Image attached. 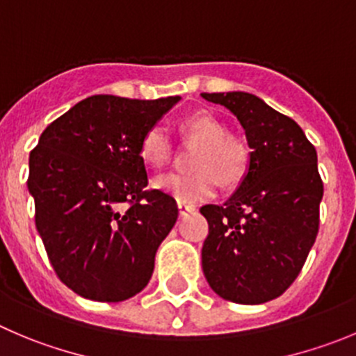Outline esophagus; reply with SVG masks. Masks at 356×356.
I'll list each match as a JSON object with an SVG mask.
<instances>
[{"instance_id": "34e87169", "label": "esophagus", "mask_w": 356, "mask_h": 356, "mask_svg": "<svg viewBox=\"0 0 356 356\" xmlns=\"http://www.w3.org/2000/svg\"><path fill=\"white\" fill-rule=\"evenodd\" d=\"M194 209L195 208L192 204H184V202H178V213H180V216L187 215V213H192Z\"/></svg>"}]
</instances>
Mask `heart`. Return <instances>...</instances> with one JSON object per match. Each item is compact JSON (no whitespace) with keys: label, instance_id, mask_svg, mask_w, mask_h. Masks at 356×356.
<instances>
[{"label":"heart","instance_id":"b5f03b06","mask_svg":"<svg viewBox=\"0 0 356 356\" xmlns=\"http://www.w3.org/2000/svg\"><path fill=\"white\" fill-rule=\"evenodd\" d=\"M180 134L197 143L192 152V172L164 175L154 180V188L184 204L204 201L215 194L216 184L232 187L246 176L250 148L245 140L227 133V125L209 111H197L180 122ZM140 157L147 165L161 169L171 159V141L162 127L155 125L140 141Z\"/></svg>","mask_w":356,"mask_h":356}]
</instances>
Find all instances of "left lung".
I'll use <instances>...</instances> for the list:
<instances>
[{
  "mask_svg": "<svg viewBox=\"0 0 356 356\" xmlns=\"http://www.w3.org/2000/svg\"><path fill=\"white\" fill-rule=\"evenodd\" d=\"M201 97L231 111L252 148L234 194L223 204L201 208L209 225L202 273L222 299L269 302L299 276L316 239L323 197L316 150L296 120L253 94Z\"/></svg>",
  "mask_w": 356,
  "mask_h": 356,
  "instance_id": "8db88e82",
  "label": "left lung"
}]
</instances>
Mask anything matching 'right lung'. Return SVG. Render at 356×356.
<instances>
[{"mask_svg": "<svg viewBox=\"0 0 356 356\" xmlns=\"http://www.w3.org/2000/svg\"><path fill=\"white\" fill-rule=\"evenodd\" d=\"M180 99L90 96L54 120L29 155L36 229L74 293L122 302L150 282L178 208L171 195L145 191L140 141Z\"/></svg>", "mask_w": 356, "mask_h": 356, "instance_id": "obj_1", "label": "right lung"}]
</instances>
